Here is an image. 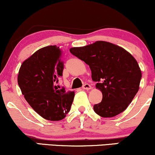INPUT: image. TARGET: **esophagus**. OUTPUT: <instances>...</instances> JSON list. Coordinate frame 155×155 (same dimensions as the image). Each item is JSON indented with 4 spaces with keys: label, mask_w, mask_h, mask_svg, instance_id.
<instances>
[{
    "label": "esophagus",
    "mask_w": 155,
    "mask_h": 155,
    "mask_svg": "<svg viewBox=\"0 0 155 155\" xmlns=\"http://www.w3.org/2000/svg\"><path fill=\"white\" fill-rule=\"evenodd\" d=\"M82 88L84 89H92V87H91V85L89 84H85L82 87Z\"/></svg>",
    "instance_id": "obj_1"
}]
</instances>
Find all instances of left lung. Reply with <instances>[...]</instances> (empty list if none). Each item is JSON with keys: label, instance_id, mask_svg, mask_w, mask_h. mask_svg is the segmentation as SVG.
Masks as SVG:
<instances>
[{"label": "left lung", "instance_id": "1", "mask_svg": "<svg viewBox=\"0 0 155 155\" xmlns=\"http://www.w3.org/2000/svg\"><path fill=\"white\" fill-rule=\"evenodd\" d=\"M70 52L89 65L96 88L102 93V102L93 107L97 114L110 118L124 112L139 91L141 79V69L133 55L105 41L71 48Z\"/></svg>", "mask_w": 155, "mask_h": 155}]
</instances>
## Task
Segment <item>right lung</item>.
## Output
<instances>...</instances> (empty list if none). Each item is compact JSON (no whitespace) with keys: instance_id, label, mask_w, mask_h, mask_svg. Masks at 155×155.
Wrapping results in <instances>:
<instances>
[{"instance_id":"obj_1","label":"right lung","mask_w":155,"mask_h":155,"mask_svg":"<svg viewBox=\"0 0 155 155\" xmlns=\"http://www.w3.org/2000/svg\"><path fill=\"white\" fill-rule=\"evenodd\" d=\"M62 51L56 45L37 50L22 63L18 84L29 105L48 120H62L70 111L74 92L55 86L63 75Z\"/></svg>"}]
</instances>
